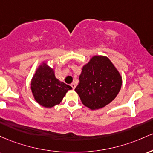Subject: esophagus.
Returning a JSON list of instances; mask_svg holds the SVG:
<instances>
[{
  "label": "esophagus",
  "mask_w": 153,
  "mask_h": 153,
  "mask_svg": "<svg viewBox=\"0 0 153 153\" xmlns=\"http://www.w3.org/2000/svg\"><path fill=\"white\" fill-rule=\"evenodd\" d=\"M71 86L72 88H73V90H74L75 87H76V84H75V83H71Z\"/></svg>",
  "instance_id": "obj_1"
}]
</instances>
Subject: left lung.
<instances>
[{
	"instance_id": "8db88e82",
	"label": "left lung",
	"mask_w": 153,
	"mask_h": 153,
	"mask_svg": "<svg viewBox=\"0 0 153 153\" xmlns=\"http://www.w3.org/2000/svg\"><path fill=\"white\" fill-rule=\"evenodd\" d=\"M75 91L82 102L97 110L112 102L121 90L122 77L106 56H95L82 67Z\"/></svg>"
}]
</instances>
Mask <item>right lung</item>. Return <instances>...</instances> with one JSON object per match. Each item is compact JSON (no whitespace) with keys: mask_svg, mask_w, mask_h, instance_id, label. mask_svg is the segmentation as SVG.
<instances>
[{"mask_svg":"<svg viewBox=\"0 0 153 153\" xmlns=\"http://www.w3.org/2000/svg\"><path fill=\"white\" fill-rule=\"evenodd\" d=\"M71 89V86L56 78L54 70L45 62L38 66L31 81L34 98L45 108H52L59 104Z\"/></svg>","mask_w":153,"mask_h":153,"instance_id":"1","label":"right lung"}]
</instances>
